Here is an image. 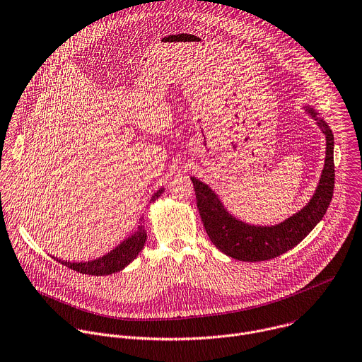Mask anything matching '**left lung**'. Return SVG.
Instances as JSON below:
<instances>
[{
  "instance_id": "left-lung-1",
  "label": "left lung",
  "mask_w": 362,
  "mask_h": 362,
  "mask_svg": "<svg viewBox=\"0 0 362 362\" xmlns=\"http://www.w3.org/2000/svg\"><path fill=\"white\" fill-rule=\"evenodd\" d=\"M325 135V163L314 195L298 212L275 226H254L238 220L211 187L191 177L197 206L211 243L226 255L240 261H267L298 245L322 220L334 194V134L318 111L305 105Z\"/></svg>"
}]
</instances>
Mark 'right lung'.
Masks as SVG:
<instances>
[{
	"label": "right lung",
	"instance_id": "1",
	"mask_svg": "<svg viewBox=\"0 0 362 362\" xmlns=\"http://www.w3.org/2000/svg\"><path fill=\"white\" fill-rule=\"evenodd\" d=\"M163 192H164V188L157 189L153 194L150 202H154L156 199H158ZM146 241H147V231H146V228H144L142 223H139L136 230L128 238H125L114 250H111L108 254H105L100 258H95L91 261H81V262H76V261L69 262V261L58 259L55 257H52V258L57 259L58 262H61L62 265L74 269V271H78L81 274L110 275V274L124 269L129 262H132L136 258V255L139 254V251L144 248Z\"/></svg>",
	"mask_w": 362,
	"mask_h": 362
}]
</instances>
